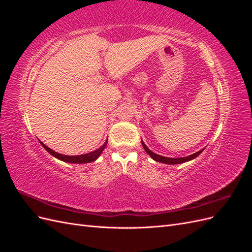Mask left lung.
Returning a JSON list of instances; mask_svg holds the SVG:
<instances>
[{
	"label": "left lung",
	"mask_w": 252,
	"mask_h": 252,
	"mask_svg": "<svg viewBox=\"0 0 252 252\" xmlns=\"http://www.w3.org/2000/svg\"><path fill=\"white\" fill-rule=\"evenodd\" d=\"M142 145H143V148L145 149V151L147 152V154L155 159V161L157 162H159V163H164V164H169V165H174V164H181V163H185V162H188L190 161V159H192L194 158H196L197 156L201 155V152L204 150H200L195 152V154L191 155V156H188V157H184V158H166V157H162L159 155H157L155 154V152H152L149 148H147L146 145H145L143 142H142Z\"/></svg>",
	"instance_id": "8db88e82"
}]
</instances>
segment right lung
<instances>
[{
  "label": "right lung",
  "mask_w": 252,
  "mask_h": 252,
  "mask_svg": "<svg viewBox=\"0 0 252 252\" xmlns=\"http://www.w3.org/2000/svg\"><path fill=\"white\" fill-rule=\"evenodd\" d=\"M107 142H108V141H106V142L104 143L103 146H101L100 148L94 150V151H93V152H89V154H85V155H82V156H74V157H72V156H64V155L58 154V152L53 151L52 149H50L49 147H47L46 145H45L44 143H42V142H40V143L42 144V146H43L45 149H46L51 156H53L55 158L61 159V161L68 162V163H74V164H78V163H79V164H83V163H90V162L95 161V159H96L98 157H100V155L103 152L104 148L106 147V145H107Z\"/></svg>",
  "instance_id": "obj_1"
}]
</instances>
